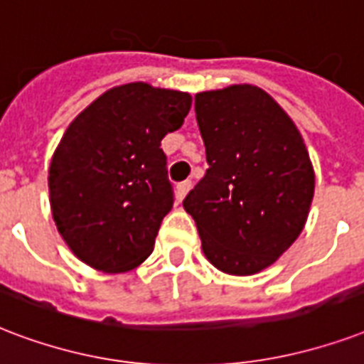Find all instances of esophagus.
<instances>
[{"label": "esophagus", "mask_w": 364, "mask_h": 364, "mask_svg": "<svg viewBox=\"0 0 364 364\" xmlns=\"http://www.w3.org/2000/svg\"><path fill=\"white\" fill-rule=\"evenodd\" d=\"M191 187H193V183H191V181L179 183V185H177V188H176V198H177V200L181 202L183 198L187 196L188 191H191Z\"/></svg>", "instance_id": "obj_1"}]
</instances>
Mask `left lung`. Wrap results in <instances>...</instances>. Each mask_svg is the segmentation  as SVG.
<instances>
[{
    "mask_svg": "<svg viewBox=\"0 0 364 364\" xmlns=\"http://www.w3.org/2000/svg\"><path fill=\"white\" fill-rule=\"evenodd\" d=\"M194 110L208 170L183 208L213 267L256 274L304 231L315 193L309 152L292 118L257 85L196 93Z\"/></svg>",
    "mask_w": 364,
    "mask_h": 364,
    "instance_id": "1",
    "label": "left lung"
}]
</instances>
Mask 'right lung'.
Instances as JSON below:
<instances>
[{
    "instance_id": "1",
    "label": "right lung",
    "mask_w": 364,
    "mask_h": 364,
    "mask_svg": "<svg viewBox=\"0 0 364 364\" xmlns=\"http://www.w3.org/2000/svg\"><path fill=\"white\" fill-rule=\"evenodd\" d=\"M191 105L185 91L124 83L66 127L47 181L53 221L77 259L124 273L151 256L173 206L160 141L183 126Z\"/></svg>"
}]
</instances>
